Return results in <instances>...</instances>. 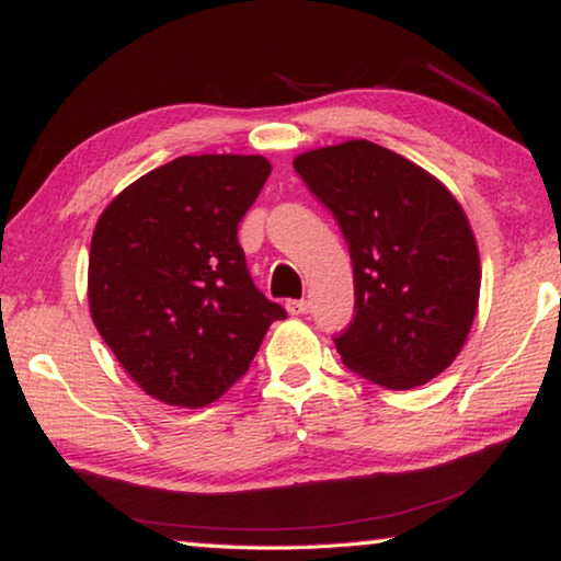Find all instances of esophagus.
<instances>
[{
    "label": "esophagus",
    "instance_id": "1",
    "mask_svg": "<svg viewBox=\"0 0 561 561\" xmlns=\"http://www.w3.org/2000/svg\"><path fill=\"white\" fill-rule=\"evenodd\" d=\"M287 311H289L291 317L307 314V311H309V301H307V299H289V301H287Z\"/></svg>",
    "mask_w": 561,
    "mask_h": 561
}]
</instances>
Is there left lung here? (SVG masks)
<instances>
[{
    "mask_svg": "<svg viewBox=\"0 0 561 561\" xmlns=\"http://www.w3.org/2000/svg\"><path fill=\"white\" fill-rule=\"evenodd\" d=\"M294 170L336 217L356 307L334 336L366 381L408 391L443 374L470 334L480 254L460 203L428 170L371 140L307 150Z\"/></svg>",
    "mask_w": 561,
    "mask_h": 561,
    "instance_id": "1",
    "label": "left lung"
}]
</instances>
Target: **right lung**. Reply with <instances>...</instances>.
Segmentation results:
<instances>
[{
    "label": "right lung",
    "instance_id": "add662e5",
    "mask_svg": "<svg viewBox=\"0 0 561 561\" xmlns=\"http://www.w3.org/2000/svg\"><path fill=\"white\" fill-rule=\"evenodd\" d=\"M272 165L262 156H183L130 183L99 217L91 319L148 396L203 408L247 374L272 321L237 225Z\"/></svg>",
    "mask_w": 561,
    "mask_h": 561
}]
</instances>
